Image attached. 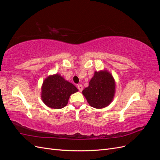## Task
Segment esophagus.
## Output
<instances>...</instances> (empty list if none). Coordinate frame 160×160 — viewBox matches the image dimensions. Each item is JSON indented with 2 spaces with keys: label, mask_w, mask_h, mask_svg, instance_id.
Listing matches in <instances>:
<instances>
[{
  "label": "esophagus",
  "mask_w": 160,
  "mask_h": 160,
  "mask_svg": "<svg viewBox=\"0 0 160 160\" xmlns=\"http://www.w3.org/2000/svg\"><path fill=\"white\" fill-rule=\"evenodd\" d=\"M77 88H78L79 91H83V85H82L81 84H79V85H77Z\"/></svg>",
  "instance_id": "esophagus-1"
}]
</instances>
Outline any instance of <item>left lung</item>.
<instances>
[{
    "instance_id": "8db88e82",
    "label": "left lung",
    "mask_w": 160,
    "mask_h": 160,
    "mask_svg": "<svg viewBox=\"0 0 160 160\" xmlns=\"http://www.w3.org/2000/svg\"><path fill=\"white\" fill-rule=\"evenodd\" d=\"M115 83L107 70L95 71L89 86L82 93L89 104L94 108L101 109L108 106L115 95Z\"/></svg>"
}]
</instances>
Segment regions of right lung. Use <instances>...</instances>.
Instances as JSON below:
<instances>
[{"label":"right lung","mask_w":160,"mask_h":160,"mask_svg":"<svg viewBox=\"0 0 160 160\" xmlns=\"http://www.w3.org/2000/svg\"><path fill=\"white\" fill-rule=\"evenodd\" d=\"M41 91L42 100L47 106L52 109H61L68 103L71 95L78 89L60 75L55 74L44 80Z\"/></svg>","instance_id":"1"}]
</instances>
